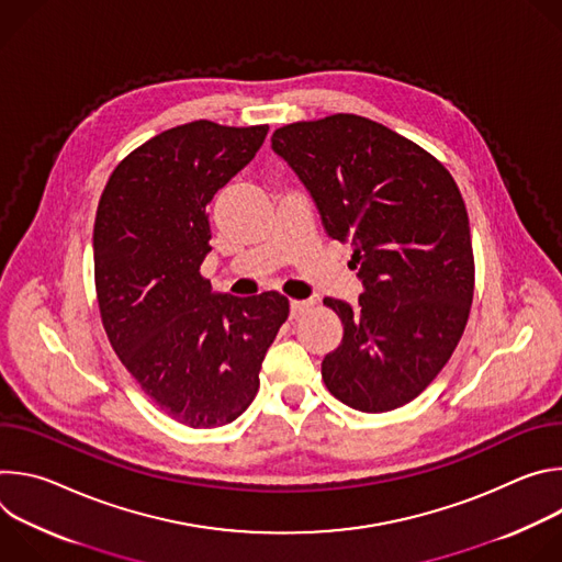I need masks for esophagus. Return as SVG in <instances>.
<instances>
[{"mask_svg":"<svg viewBox=\"0 0 562 562\" xmlns=\"http://www.w3.org/2000/svg\"><path fill=\"white\" fill-rule=\"evenodd\" d=\"M311 304H313L311 300H291V317L302 315Z\"/></svg>","mask_w":562,"mask_h":562,"instance_id":"1","label":"esophagus"}]
</instances>
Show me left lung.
I'll list each match as a JSON object with an SVG mask.
<instances>
[{
  "mask_svg": "<svg viewBox=\"0 0 562 562\" xmlns=\"http://www.w3.org/2000/svg\"><path fill=\"white\" fill-rule=\"evenodd\" d=\"M271 148L311 193L325 231L351 243L364 291L325 297L345 336L323 360L327 389L382 414L420 395L451 358L473 300L469 217L434 155L360 115L278 128Z\"/></svg>",
  "mask_w": 562,
  "mask_h": 562,
  "instance_id": "8db88e82",
  "label": "left lung"
}]
</instances>
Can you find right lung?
Instances as JSON below:
<instances>
[{
    "instance_id": "add662e5",
    "label": "right lung",
    "mask_w": 562,
    "mask_h": 562,
    "mask_svg": "<svg viewBox=\"0 0 562 562\" xmlns=\"http://www.w3.org/2000/svg\"><path fill=\"white\" fill-rule=\"evenodd\" d=\"M267 133L209 120L169 128L122 159L98 204L95 289L111 347L159 412L193 429L233 423L254 403L289 315L278 291L235 297L200 276L206 206Z\"/></svg>"
}]
</instances>
